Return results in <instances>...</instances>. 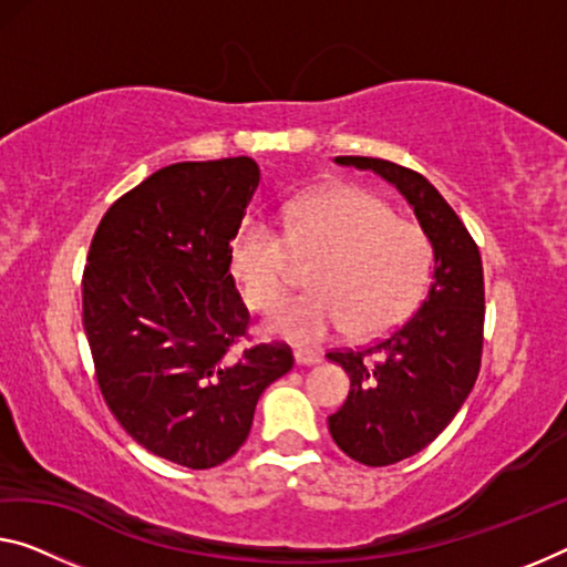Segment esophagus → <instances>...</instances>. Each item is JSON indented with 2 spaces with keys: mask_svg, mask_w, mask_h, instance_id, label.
<instances>
[{
  "mask_svg": "<svg viewBox=\"0 0 567 567\" xmlns=\"http://www.w3.org/2000/svg\"><path fill=\"white\" fill-rule=\"evenodd\" d=\"M293 360H296V364H317V362H321V357L317 352H309V350H296Z\"/></svg>",
  "mask_w": 567,
  "mask_h": 567,
  "instance_id": "esophagus-1",
  "label": "esophagus"
}]
</instances>
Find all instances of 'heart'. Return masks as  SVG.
Returning <instances> with one entry per match:
<instances>
[{"label":"heart","mask_w":567,"mask_h":567,"mask_svg":"<svg viewBox=\"0 0 567 567\" xmlns=\"http://www.w3.org/2000/svg\"><path fill=\"white\" fill-rule=\"evenodd\" d=\"M286 233L250 215L238 225L230 266L246 303L266 311L293 284V254L319 258L311 293L286 301L266 332L293 344H319L344 329L357 339L380 337L408 319L431 281L433 246L421 225L362 187H324L284 207Z\"/></svg>","instance_id":"b5f03b06"}]
</instances>
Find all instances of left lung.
Instances as JSON below:
<instances>
[{"instance_id":"left-lung-1","label":"left lung","mask_w":567,"mask_h":567,"mask_svg":"<svg viewBox=\"0 0 567 567\" xmlns=\"http://www.w3.org/2000/svg\"><path fill=\"white\" fill-rule=\"evenodd\" d=\"M334 162L395 185L433 246V284L413 317L362 350L327 352L350 374V395L329 415V433L360 464L390 466L429 446L472 393L484 344L482 256L423 174L372 156Z\"/></svg>"}]
</instances>
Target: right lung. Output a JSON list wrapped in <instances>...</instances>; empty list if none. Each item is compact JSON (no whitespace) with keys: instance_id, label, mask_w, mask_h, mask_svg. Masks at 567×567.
Here are the masks:
<instances>
[{"instance_id":"add662e5","label":"right lung","mask_w":567,"mask_h":567,"mask_svg":"<svg viewBox=\"0 0 567 567\" xmlns=\"http://www.w3.org/2000/svg\"><path fill=\"white\" fill-rule=\"evenodd\" d=\"M260 182L250 156L169 164L109 207L83 271L101 395L154 456L213 468L246 443L291 347L240 344L250 313L230 240Z\"/></svg>"}]
</instances>
